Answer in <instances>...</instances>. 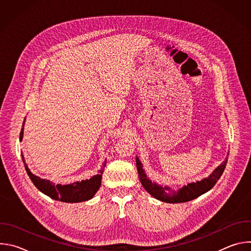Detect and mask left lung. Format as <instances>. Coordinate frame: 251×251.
<instances>
[{"instance_id":"8db88e82","label":"left lung","mask_w":251,"mask_h":251,"mask_svg":"<svg viewBox=\"0 0 251 251\" xmlns=\"http://www.w3.org/2000/svg\"><path fill=\"white\" fill-rule=\"evenodd\" d=\"M227 159L221 164L218 168L213 170V172L207 176L203 177L201 181L196 183H190L187 186H183L181 189L176 191L172 190L168 186H161L155 182H152L147 176L145 170L143 169V165L138 157H136V166L138 171V176L140 182L144 189L155 199L169 203H177V202H187L192 200L197 199L198 197L203 195L204 193L211 190V188L217 184L223 175L225 168L226 166Z\"/></svg>"}]
</instances>
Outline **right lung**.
Here are the masks:
<instances>
[{
  "instance_id": "1",
  "label": "right lung",
  "mask_w": 251,
  "mask_h": 251,
  "mask_svg": "<svg viewBox=\"0 0 251 251\" xmlns=\"http://www.w3.org/2000/svg\"><path fill=\"white\" fill-rule=\"evenodd\" d=\"M25 122V118L24 120L23 128L20 134V141H22L24 138ZM22 158L25 164V171L31 182L33 183V185L37 187V189L40 190L43 194L51 198L52 200L63 201V202H81V201H86L92 199L101 186L102 174L106 166V161H105L103 166L98 171L97 175H94L90 178H86V180H82L81 182L78 181V182H75L73 184H67V185H61V184L55 185L50 180L41 178L40 176L33 175L28 169L27 165L25 164L23 153H22Z\"/></svg>"
}]
</instances>
